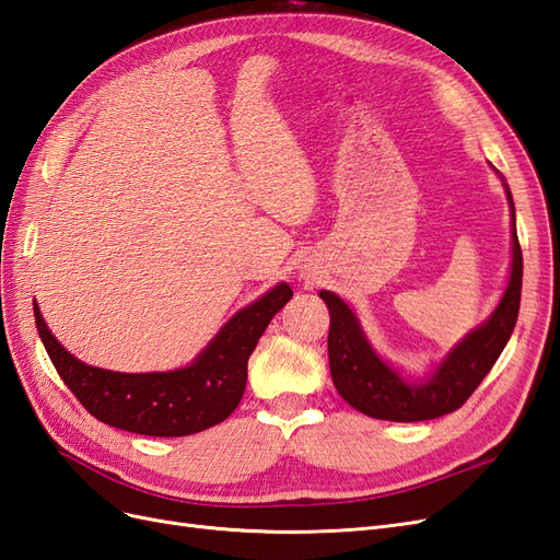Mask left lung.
I'll use <instances>...</instances> for the list:
<instances>
[{"mask_svg": "<svg viewBox=\"0 0 560 560\" xmlns=\"http://www.w3.org/2000/svg\"><path fill=\"white\" fill-rule=\"evenodd\" d=\"M500 179L504 184L512 212L510 280H506L495 311L479 327L467 331L428 376L416 378L411 374H401V369L383 360L366 338L358 313L338 294L327 290L319 292V299L327 303L331 317L327 341L331 381L338 395L352 409L393 422H418L446 416L460 409L498 362L500 352L516 327L523 278V254L516 235L514 198L502 175Z\"/></svg>", "mask_w": 560, "mask_h": 560, "instance_id": "left-lung-1", "label": "left lung"}]
</instances>
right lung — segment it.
Masks as SVG:
<instances>
[{
    "instance_id": "add662e5",
    "label": "right lung",
    "mask_w": 560,
    "mask_h": 560,
    "mask_svg": "<svg viewBox=\"0 0 560 560\" xmlns=\"http://www.w3.org/2000/svg\"><path fill=\"white\" fill-rule=\"evenodd\" d=\"M292 294L290 284L278 282L235 313L191 364L151 374H124L77 360L50 334L37 301L35 322L50 362L91 416L135 434L186 436L217 425L235 411L247 385L249 354Z\"/></svg>"
}]
</instances>
